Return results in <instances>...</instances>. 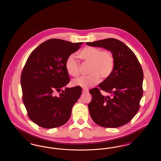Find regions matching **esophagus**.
<instances>
[{"instance_id": "obj_1", "label": "esophagus", "mask_w": 161, "mask_h": 161, "mask_svg": "<svg viewBox=\"0 0 161 161\" xmlns=\"http://www.w3.org/2000/svg\"><path fill=\"white\" fill-rule=\"evenodd\" d=\"M87 92H88V91L87 90H85V89H83V91H82L83 93H87Z\"/></svg>"}]
</instances>
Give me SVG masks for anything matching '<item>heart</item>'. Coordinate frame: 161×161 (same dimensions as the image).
Listing matches in <instances>:
<instances>
[{
    "label": "heart",
    "mask_w": 161,
    "mask_h": 161,
    "mask_svg": "<svg viewBox=\"0 0 161 161\" xmlns=\"http://www.w3.org/2000/svg\"><path fill=\"white\" fill-rule=\"evenodd\" d=\"M79 56L84 61L90 63L88 75L78 77L72 80V84L87 89L98 83L100 80H105L110 76L115 66V58L109 51H102L100 48L88 46L83 49ZM66 69L69 75L77 77L80 73V63L74 54L66 58Z\"/></svg>",
    "instance_id": "heart-1"
}]
</instances>
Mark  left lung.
Segmentation results:
<instances>
[{"instance_id":"left-lung-1","label":"left lung","mask_w":161,"mask_h":161,"mask_svg":"<svg viewBox=\"0 0 161 161\" xmlns=\"http://www.w3.org/2000/svg\"><path fill=\"white\" fill-rule=\"evenodd\" d=\"M86 44L106 49L115 58L110 76L98 85L99 88L89 91L92 98L88 107L92 120L104 127L123 126L130 122L139 108L143 95L142 67L134 53L120 40L106 38ZM100 90L111 95L104 96Z\"/></svg>"}]
</instances>
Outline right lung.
Wrapping results in <instances>:
<instances>
[{
    "mask_svg": "<svg viewBox=\"0 0 161 161\" xmlns=\"http://www.w3.org/2000/svg\"><path fill=\"white\" fill-rule=\"evenodd\" d=\"M82 44L51 38L30 55L21 75L22 99L29 118L38 126L53 129L69 120L82 89L75 86L60 91L70 81L66 58Z\"/></svg>",
    "mask_w": 161,
    "mask_h": 161,
    "instance_id": "1",
    "label": "right lung"
}]
</instances>
